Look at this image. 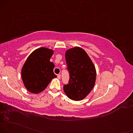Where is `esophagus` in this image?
Returning a JSON list of instances; mask_svg holds the SVG:
<instances>
[{"mask_svg":"<svg viewBox=\"0 0 133 133\" xmlns=\"http://www.w3.org/2000/svg\"><path fill=\"white\" fill-rule=\"evenodd\" d=\"M57 78L60 79V78H61V75H57Z\"/></svg>","mask_w":133,"mask_h":133,"instance_id":"obj_1","label":"esophagus"}]
</instances>
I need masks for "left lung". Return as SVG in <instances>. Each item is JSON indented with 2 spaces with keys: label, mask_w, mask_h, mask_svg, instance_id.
<instances>
[{
  "label": "left lung",
  "mask_w": 133,
  "mask_h": 133,
  "mask_svg": "<svg viewBox=\"0 0 133 133\" xmlns=\"http://www.w3.org/2000/svg\"><path fill=\"white\" fill-rule=\"evenodd\" d=\"M65 59L70 73V81L63 86L70 99L79 101L91 92L96 80V70L91 58L83 49L75 47L65 52Z\"/></svg>",
  "instance_id": "obj_1"
}]
</instances>
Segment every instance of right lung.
Wrapping results in <instances>:
<instances>
[{
    "instance_id": "1",
    "label": "right lung",
    "mask_w": 133,
    "mask_h": 133,
    "mask_svg": "<svg viewBox=\"0 0 133 133\" xmlns=\"http://www.w3.org/2000/svg\"><path fill=\"white\" fill-rule=\"evenodd\" d=\"M54 50L40 47L34 50L28 57L21 68V78L28 91L39 94L45 90L53 78L54 64L50 61Z\"/></svg>"
}]
</instances>
